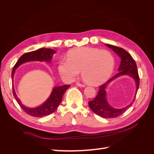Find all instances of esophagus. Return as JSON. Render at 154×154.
I'll return each mask as SVG.
<instances>
[{"label":"esophagus","mask_w":154,"mask_h":154,"mask_svg":"<svg viewBox=\"0 0 154 154\" xmlns=\"http://www.w3.org/2000/svg\"><path fill=\"white\" fill-rule=\"evenodd\" d=\"M76 85L77 86H78V87H85V85L82 84V83H76Z\"/></svg>","instance_id":"34e87169"}]
</instances>
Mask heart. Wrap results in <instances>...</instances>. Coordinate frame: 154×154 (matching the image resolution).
<instances>
[{"label":"heart","mask_w":154,"mask_h":154,"mask_svg":"<svg viewBox=\"0 0 154 154\" xmlns=\"http://www.w3.org/2000/svg\"><path fill=\"white\" fill-rule=\"evenodd\" d=\"M67 59L59 60L58 71L63 80L72 82L82 72L84 81L92 85L108 80L114 67L113 56L105 50L82 47L70 51Z\"/></svg>","instance_id":"obj_1"}]
</instances>
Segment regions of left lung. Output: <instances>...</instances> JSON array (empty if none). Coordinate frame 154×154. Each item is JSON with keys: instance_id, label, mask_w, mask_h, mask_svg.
<instances>
[{"instance_id": "1", "label": "left lung", "mask_w": 154, "mask_h": 154, "mask_svg": "<svg viewBox=\"0 0 154 154\" xmlns=\"http://www.w3.org/2000/svg\"><path fill=\"white\" fill-rule=\"evenodd\" d=\"M118 54L121 59L118 72L109 81L99 87L97 96L92 101H88V106L95 114L104 118H114L118 117L124 113L128 107L131 106L136 97L139 85V78L136 62L127 51L110 44H105ZM122 75H128L132 77L135 83L136 89L133 100L128 105L122 109H116L111 107L107 100L106 89L109 83L116 78Z\"/></svg>"}]
</instances>
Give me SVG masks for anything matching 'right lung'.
Instances as JSON below:
<instances>
[{
  "label": "right lung",
  "instance_id": "1",
  "mask_svg": "<svg viewBox=\"0 0 154 154\" xmlns=\"http://www.w3.org/2000/svg\"><path fill=\"white\" fill-rule=\"evenodd\" d=\"M56 53H57V51L53 49L49 48H40L22 55L13 69L11 73L12 80H13L14 74H15L16 69L20 66L22 64L29 62H45L46 63H51L52 58ZM12 87L13 96L22 109L31 116L40 118L54 112L60 103H61L64 93L67 90V88L70 87V85H65L62 86H54L48 98L42 104L38 106L32 107V108L27 107L22 103V102L16 94L15 88H14L13 81L12 82Z\"/></svg>",
  "mask_w": 154,
  "mask_h": 154
}]
</instances>
